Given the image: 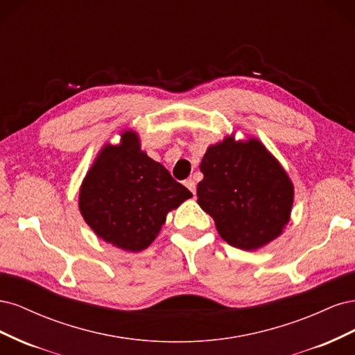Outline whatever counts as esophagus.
Here are the masks:
<instances>
[{"instance_id":"1","label":"esophagus","mask_w":355,"mask_h":355,"mask_svg":"<svg viewBox=\"0 0 355 355\" xmlns=\"http://www.w3.org/2000/svg\"><path fill=\"white\" fill-rule=\"evenodd\" d=\"M185 187L196 196V180L194 179H187L185 180Z\"/></svg>"}]
</instances>
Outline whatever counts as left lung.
<instances>
[{"mask_svg": "<svg viewBox=\"0 0 355 355\" xmlns=\"http://www.w3.org/2000/svg\"><path fill=\"white\" fill-rule=\"evenodd\" d=\"M200 170L197 201L230 245L256 250L282 235L293 206V184L257 139L235 142L227 136L210 145Z\"/></svg>", "mask_w": 355, "mask_h": 355, "instance_id": "1", "label": "left lung"}]
</instances>
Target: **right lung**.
Returning a JSON list of instances; mask_svg holds the SVG:
<instances>
[{"label": "right lung", "instance_id": "1", "mask_svg": "<svg viewBox=\"0 0 355 355\" xmlns=\"http://www.w3.org/2000/svg\"><path fill=\"white\" fill-rule=\"evenodd\" d=\"M191 197L163 164L142 151L137 133L125 130L120 144H106L94 159L78 206L102 240L125 252H141L155 240L167 213Z\"/></svg>", "mask_w": 355, "mask_h": 355}]
</instances>
